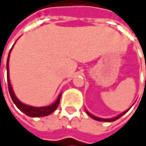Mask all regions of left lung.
I'll list each match as a JSON object with an SVG mask.
<instances>
[{
    "label": "left lung",
    "mask_w": 146,
    "mask_h": 146,
    "mask_svg": "<svg viewBox=\"0 0 146 146\" xmlns=\"http://www.w3.org/2000/svg\"><path fill=\"white\" fill-rule=\"evenodd\" d=\"M145 82H146V79H145ZM130 110V108L128 109V110H126V111H125L124 112H122L121 114H119V115H118L117 117H114V118H111V119H101V118H99V117H96V116H94V115H92V114H91L90 112H88L86 110V113L88 114V115L91 117V118H92L93 119H95V120H98V121H101V122H112V121H115V120H117L118 119H119L120 117H122L125 113H126L128 111Z\"/></svg>",
    "instance_id": "obj_1"
}]
</instances>
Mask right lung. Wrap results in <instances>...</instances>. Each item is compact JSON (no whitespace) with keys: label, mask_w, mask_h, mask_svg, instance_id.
I'll list each match as a JSON object with an SVG mask.
<instances>
[{"label":"right lung","mask_w":146,"mask_h":146,"mask_svg":"<svg viewBox=\"0 0 146 146\" xmlns=\"http://www.w3.org/2000/svg\"><path fill=\"white\" fill-rule=\"evenodd\" d=\"M12 49V48H11ZM10 53H11V50H10L9 54H8V57H7V86H8V91H9V94L11 96V99L13 100V102L15 104V106L22 111L24 112L26 115L29 116V117H44V116H47L49 114H51L52 112H54L56 108L58 107L59 104H60V96L61 94L59 95L58 99L56 100V101L52 104L48 106H42V107H35V106H27L22 102H21L17 97L15 96V92L13 91L11 83H10V80H9V69H8V62H9V56H10Z\"/></svg>","instance_id":"obj_1"}]
</instances>
